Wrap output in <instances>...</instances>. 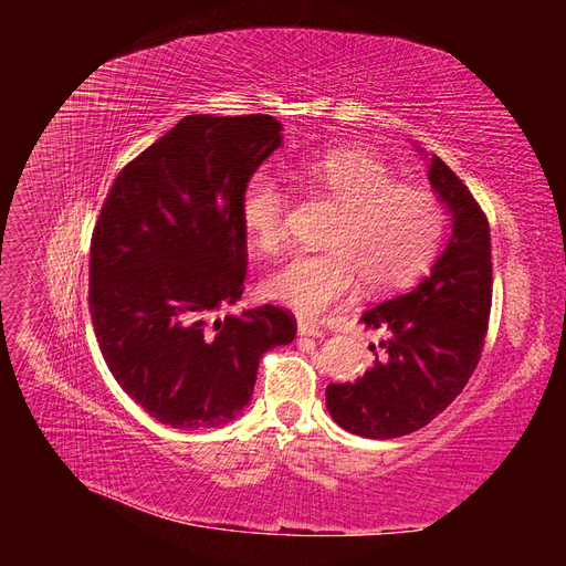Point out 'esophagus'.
Here are the masks:
<instances>
[{"instance_id":"obj_1","label":"esophagus","mask_w":566,"mask_h":566,"mask_svg":"<svg viewBox=\"0 0 566 566\" xmlns=\"http://www.w3.org/2000/svg\"><path fill=\"white\" fill-rule=\"evenodd\" d=\"M297 335L300 337H321L323 331L318 325H312L310 321H297Z\"/></svg>"}]
</instances>
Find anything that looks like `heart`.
<instances>
[{
  "label": "heart",
  "mask_w": 566,
  "mask_h": 566,
  "mask_svg": "<svg viewBox=\"0 0 566 566\" xmlns=\"http://www.w3.org/2000/svg\"><path fill=\"white\" fill-rule=\"evenodd\" d=\"M339 205L325 252L297 254L264 281V295L302 318H318L347 300L358 281L389 293L430 266L443 235V210L430 188L397 181L391 169L358 148H339L304 169ZM287 191L269 169L254 172L241 198V224L254 248L285 243Z\"/></svg>",
  "instance_id": "b5f03b06"
}]
</instances>
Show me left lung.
Masks as SVG:
<instances>
[{"label":"left lung","mask_w":566,"mask_h":566,"mask_svg":"<svg viewBox=\"0 0 566 566\" xmlns=\"http://www.w3.org/2000/svg\"><path fill=\"white\" fill-rule=\"evenodd\" d=\"M432 191L451 217V235L430 273L403 295L364 312L385 337L364 378L328 385L331 418L352 434L394 439L420 430L474 373L491 314V231L449 165L430 158Z\"/></svg>","instance_id":"obj_1"}]
</instances>
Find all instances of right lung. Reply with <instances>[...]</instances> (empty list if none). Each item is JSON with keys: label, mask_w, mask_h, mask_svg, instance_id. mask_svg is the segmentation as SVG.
<instances>
[{"label": "right lung", "mask_w": 566, "mask_h": 566, "mask_svg": "<svg viewBox=\"0 0 566 566\" xmlns=\"http://www.w3.org/2000/svg\"><path fill=\"white\" fill-rule=\"evenodd\" d=\"M271 115H186L117 175L92 235L90 312L117 385L177 430L235 420L264 352L295 339L273 304L243 295L241 198L283 144Z\"/></svg>", "instance_id": "add662e5"}]
</instances>
